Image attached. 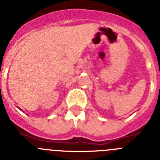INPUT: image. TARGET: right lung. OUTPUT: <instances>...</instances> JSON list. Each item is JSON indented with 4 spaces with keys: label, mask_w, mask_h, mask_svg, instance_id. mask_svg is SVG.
<instances>
[{
    "label": "right lung",
    "mask_w": 160,
    "mask_h": 160,
    "mask_svg": "<svg viewBox=\"0 0 160 160\" xmlns=\"http://www.w3.org/2000/svg\"><path fill=\"white\" fill-rule=\"evenodd\" d=\"M19 109H20V108H19Z\"/></svg>",
    "instance_id": "right-lung-1"
}]
</instances>
